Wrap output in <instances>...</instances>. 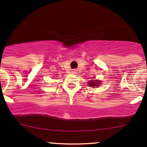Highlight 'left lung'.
I'll return each instance as SVG.
<instances>
[{"label": "left lung", "instance_id": "left-lung-1", "mask_svg": "<svg viewBox=\"0 0 147 147\" xmlns=\"http://www.w3.org/2000/svg\"><path fill=\"white\" fill-rule=\"evenodd\" d=\"M98 82L99 81H93V80H92V81H90V82H88L89 85H90V87H96V86H98V85H99V83H98Z\"/></svg>", "mask_w": 147, "mask_h": 147}]
</instances>
